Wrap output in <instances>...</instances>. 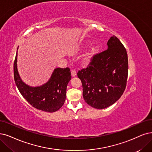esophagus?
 Segmentation results:
<instances>
[{"mask_svg":"<svg viewBox=\"0 0 152 152\" xmlns=\"http://www.w3.org/2000/svg\"><path fill=\"white\" fill-rule=\"evenodd\" d=\"M76 76V71L75 70H71V76L75 77Z\"/></svg>","mask_w":152,"mask_h":152,"instance_id":"esophagus-1","label":"esophagus"}]
</instances>
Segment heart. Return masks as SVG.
I'll use <instances>...</instances> for the list:
<instances>
[{
  "label": "heart",
  "instance_id": "1",
  "mask_svg": "<svg viewBox=\"0 0 152 152\" xmlns=\"http://www.w3.org/2000/svg\"><path fill=\"white\" fill-rule=\"evenodd\" d=\"M94 50V49L92 48L91 50H89V51L86 53L85 54H84L83 57V60L84 61V63H85V64H88L91 62V61L93 58Z\"/></svg>",
  "mask_w": 152,
  "mask_h": 152
}]
</instances>
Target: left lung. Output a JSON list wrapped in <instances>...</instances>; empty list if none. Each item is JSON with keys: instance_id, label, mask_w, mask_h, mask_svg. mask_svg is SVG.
<instances>
[{"instance_id": "8db88e82", "label": "left lung", "mask_w": 152, "mask_h": 152, "mask_svg": "<svg viewBox=\"0 0 152 152\" xmlns=\"http://www.w3.org/2000/svg\"><path fill=\"white\" fill-rule=\"evenodd\" d=\"M108 49L94 56L86 69L77 72L83 96L91 107L104 109L114 104L124 92L128 63L126 49L116 36L111 37Z\"/></svg>"}]
</instances>
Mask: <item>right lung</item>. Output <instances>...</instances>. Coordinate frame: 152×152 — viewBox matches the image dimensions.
<instances>
[{
	"label": "right lung",
	"mask_w": 152,
	"mask_h": 152,
	"mask_svg": "<svg viewBox=\"0 0 152 152\" xmlns=\"http://www.w3.org/2000/svg\"><path fill=\"white\" fill-rule=\"evenodd\" d=\"M17 63L18 51L14 64V80L19 92L27 102L34 108L49 113L59 110L64 103L67 86L71 79L69 68L58 67L54 69L46 83L34 87L27 85L22 80Z\"/></svg>",
	"instance_id": "1"
}]
</instances>
